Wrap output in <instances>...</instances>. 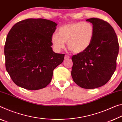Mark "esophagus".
<instances>
[{"instance_id": "obj_1", "label": "esophagus", "mask_w": 122, "mask_h": 122, "mask_svg": "<svg viewBox=\"0 0 122 122\" xmlns=\"http://www.w3.org/2000/svg\"><path fill=\"white\" fill-rule=\"evenodd\" d=\"M70 58V56H69V55H66L65 56V59H69Z\"/></svg>"}]
</instances>
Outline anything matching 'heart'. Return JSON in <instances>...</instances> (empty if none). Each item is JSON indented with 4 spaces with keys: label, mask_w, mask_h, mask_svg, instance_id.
<instances>
[{
    "label": "heart",
    "mask_w": 122,
    "mask_h": 122,
    "mask_svg": "<svg viewBox=\"0 0 122 122\" xmlns=\"http://www.w3.org/2000/svg\"><path fill=\"white\" fill-rule=\"evenodd\" d=\"M58 34L51 37L54 48L60 51L67 47L73 53H82L90 47L93 38L94 30L92 25L88 22H78L68 23L58 29Z\"/></svg>",
    "instance_id": "b5f03b06"
}]
</instances>
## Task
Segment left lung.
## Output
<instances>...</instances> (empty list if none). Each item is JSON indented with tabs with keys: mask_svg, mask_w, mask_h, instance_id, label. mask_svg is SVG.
Returning <instances> with one entry per match:
<instances>
[{
	"mask_svg": "<svg viewBox=\"0 0 122 122\" xmlns=\"http://www.w3.org/2000/svg\"><path fill=\"white\" fill-rule=\"evenodd\" d=\"M86 20L92 23L93 38L85 51L71 57V74L78 86L93 89L104 85L112 76L116 69L119 44L116 34L109 23L96 18Z\"/></svg>",
	"mask_w": 122,
	"mask_h": 122,
	"instance_id": "left-lung-1",
	"label": "left lung"
}]
</instances>
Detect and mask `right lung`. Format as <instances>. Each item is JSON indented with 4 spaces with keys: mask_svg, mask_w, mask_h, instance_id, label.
Segmentation results:
<instances>
[{
    "mask_svg": "<svg viewBox=\"0 0 122 122\" xmlns=\"http://www.w3.org/2000/svg\"><path fill=\"white\" fill-rule=\"evenodd\" d=\"M57 24L42 18L20 21L7 34L4 47L5 67L16 85L29 90L46 87L64 54L54 53L51 37Z\"/></svg>",
    "mask_w": 122,
    "mask_h": 122,
    "instance_id": "obj_1",
    "label": "right lung"
}]
</instances>
